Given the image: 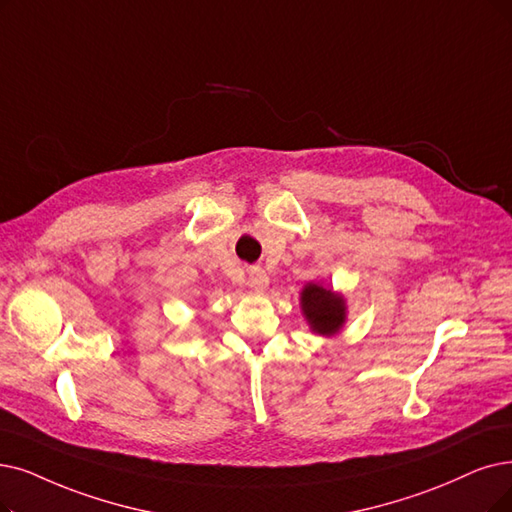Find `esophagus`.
Segmentation results:
<instances>
[{
    "mask_svg": "<svg viewBox=\"0 0 512 512\" xmlns=\"http://www.w3.org/2000/svg\"><path fill=\"white\" fill-rule=\"evenodd\" d=\"M248 285L252 290H256V292H264L269 288V277H267V273H264L262 269H258V267H254L252 271H250V277H248Z\"/></svg>",
    "mask_w": 512,
    "mask_h": 512,
    "instance_id": "1",
    "label": "esophagus"
}]
</instances>
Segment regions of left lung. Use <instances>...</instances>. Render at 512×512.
<instances>
[{"instance_id": "left-lung-1", "label": "left lung", "mask_w": 512, "mask_h": 512, "mask_svg": "<svg viewBox=\"0 0 512 512\" xmlns=\"http://www.w3.org/2000/svg\"><path fill=\"white\" fill-rule=\"evenodd\" d=\"M300 309L319 336H334L346 321V302L340 294L323 288L321 283H306L300 294Z\"/></svg>"}]
</instances>
